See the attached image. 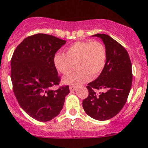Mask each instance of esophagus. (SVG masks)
Segmentation results:
<instances>
[{"label": "esophagus", "mask_w": 148, "mask_h": 148, "mask_svg": "<svg viewBox=\"0 0 148 148\" xmlns=\"http://www.w3.org/2000/svg\"><path fill=\"white\" fill-rule=\"evenodd\" d=\"M71 91H74V90H76V87L74 86H70V87H69Z\"/></svg>", "instance_id": "esophagus-1"}]
</instances>
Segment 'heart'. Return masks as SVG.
<instances>
[{
    "label": "heart",
    "instance_id": "1",
    "mask_svg": "<svg viewBox=\"0 0 148 148\" xmlns=\"http://www.w3.org/2000/svg\"><path fill=\"white\" fill-rule=\"evenodd\" d=\"M64 54L56 53L53 58L54 67L59 73L70 71L74 63L76 69L63 79L64 83L77 86L97 77L105 68L107 62V49L101 42L77 41L68 47Z\"/></svg>",
    "mask_w": 148,
    "mask_h": 148
}]
</instances>
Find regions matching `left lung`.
Returning a JSON list of instances; mask_svg holds the SVG:
<instances>
[{"instance_id": "left-lung-1", "label": "left lung", "mask_w": 148, "mask_h": 148, "mask_svg": "<svg viewBox=\"0 0 148 148\" xmlns=\"http://www.w3.org/2000/svg\"><path fill=\"white\" fill-rule=\"evenodd\" d=\"M92 37L101 38L107 49V62L100 75L88 84L89 95L83 101L85 112L92 118L107 120L122 110L127 101L132 81V63L126 49L105 34ZM94 89H102L96 95Z\"/></svg>"}]
</instances>
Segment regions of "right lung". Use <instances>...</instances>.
<instances>
[{"instance_id":"obj_1","label":"right lung","mask_w":148,"mask_h":148,"mask_svg":"<svg viewBox=\"0 0 148 148\" xmlns=\"http://www.w3.org/2000/svg\"><path fill=\"white\" fill-rule=\"evenodd\" d=\"M65 43L49 34L29 36L19 43L11 59V80L17 101L30 116L40 122L59 115L70 92L68 86L52 89L60 82L53 56Z\"/></svg>"}]
</instances>
